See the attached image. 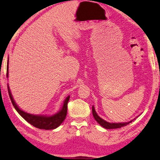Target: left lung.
<instances>
[{"instance_id":"8db88e82","label":"left lung","mask_w":160,"mask_h":160,"mask_svg":"<svg viewBox=\"0 0 160 160\" xmlns=\"http://www.w3.org/2000/svg\"><path fill=\"white\" fill-rule=\"evenodd\" d=\"M92 114H93V116L95 119L96 121L98 122V123L103 127V128H107V129H113V128H120L121 127L126 126L127 125H128L129 123L133 121L134 120H132L131 121H129L128 122H120V123H110V122H108L105 120H104L103 119H102L97 114L95 110H94V106H92Z\"/></svg>"}]
</instances>
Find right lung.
Returning a JSON list of instances; mask_svg holds the SVG:
<instances>
[{"label": "right lung", "instance_id": "right-lung-1", "mask_svg": "<svg viewBox=\"0 0 160 160\" xmlns=\"http://www.w3.org/2000/svg\"><path fill=\"white\" fill-rule=\"evenodd\" d=\"M8 65H7V72H6V76L8 77ZM8 94L10 97L11 101L12 102L13 107L16 109L21 116L25 120L30 123L32 126L36 127V128L40 129H45V130H51V129H55L57 127H58L63 120H65L67 114V105H68V102L69 100L70 97L68 96L67 98L65 99L63 105L62 107L61 110L57 112L56 114L52 115V116H42V115H34L29 114V113L25 112L24 111L19 109V108L17 105L15 103L14 100H13V97L11 95V93L9 89V87L8 86Z\"/></svg>", "mask_w": 160, "mask_h": 160}]
</instances>
